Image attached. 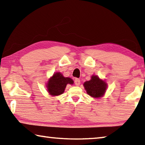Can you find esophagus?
Returning <instances> with one entry per match:
<instances>
[{"mask_svg":"<svg viewBox=\"0 0 145 145\" xmlns=\"http://www.w3.org/2000/svg\"><path fill=\"white\" fill-rule=\"evenodd\" d=\"M74 82H75V84L76 86H79V85H80V80L79 78H75V80H74Z\"/></svg>","mask_w":145,"mask_h":145,"instance_id":"34e87169","label":"esophagus"}]
</instances>
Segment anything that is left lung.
I'll list each match as a JSON object with an SVG mask.
<instances>
[{"label":"left lung","instance_id":"obj_1","mask_svg":"<svg viewBox=\"0 0 145 145\" xmlns=\"http://www.w3.org/2000/svg\"><path fill=\"white\" fill-rule=\"evenodd\" d=\"M84 86L89 96L99 98L104 94L107 88V84L102 80H100L99 77L93 75L91 79L84 82Z\"/></svg>","mask_w":145,"mask_h":145}]
</instances>
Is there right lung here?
<instances>
[{"mask_svg":"<svg viewBox=\"0 0 145 145\" xmlns=\"http://www.w3.org/2000/svg\"><path fill=\"white\" fill-rule=\"evenodd\" d=\"M73 81L72 78L65 77L61 73H56L48 80L47 84L48 91L51 95L57 96L64 92L68 84H72Z\"/></svg>","mask_w":145,"mask_h":145,"instance_id":"right-lung-1","label":"right lung"}]
</instances>
